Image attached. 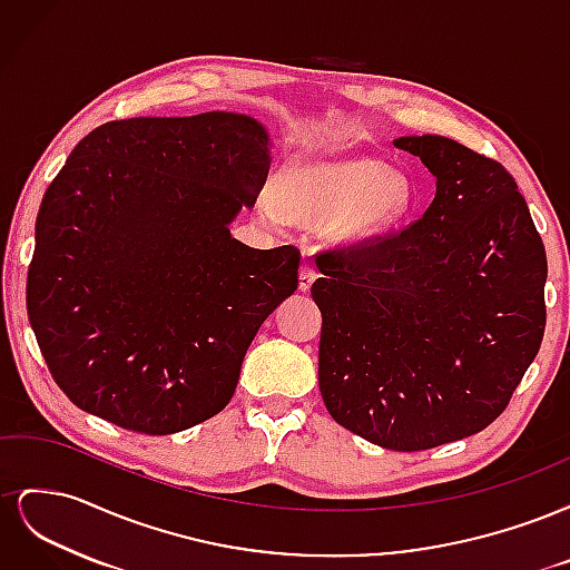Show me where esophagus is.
Segmentation results:
<instances>
[{"instance_id":"1","label":"esophagus","mask_w":570,"mask_h":570,"mask_svg":"<svg viewBox=\"0 0 570 570\" xmlns=\"http://www.w3.org/2000/svg\"><path fill=\"white\" fill-rule=\"evenodd\" d=\"M314 281H316V271H314V266L302 264V268H299V289H302V292H306L308 287L314 285Z\"/></svg>"}]
</instances>
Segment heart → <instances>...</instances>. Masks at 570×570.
Instances as JSON below:
<instances>
[{"label": "heart", "mask_w": 570, "mask_h": 570, "mask_svg": "<svg viewBox=\"0 0 570 570\" xmlns=\"http://www.w3.org/2000/svg\"><path fill=\"white\" fill-rule=\"evenodd\" d=\"M413 206V187L400 170L377 159L302 161L289 166L273 193L258 199L268 220L325 223L342 243H361L387 233Z\"/></svg>", "instance_id": "heart-1"}]
</instances>
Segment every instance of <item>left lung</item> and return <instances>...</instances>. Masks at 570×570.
Here are the masks:
<instances>
[{
    "label": "left lung",
    "instance_id": "obj_1",
    "mask_svg": "<svg viewBox=\"0 0 570 570\" xmlns=\"http://www.w3.org/2000/svg\"><path fill=\"white\" fill-rule=\"evenodd\" d=\"M394 147L438 193L409 228L316 256L318 385L342 428L421 452L507 409L544 335L547 254L502 164L442 135Z\"/></svg>",
    "mask_w": 570,
    "mask_h": 570
}]
</instances>
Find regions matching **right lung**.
I'll use <instances>...</instances> for the list:
<instances>
[{
    "label": "right lung",
    "mask_w": 570,
    "mask_h": 570,
    "mask_svg": "<svg viewBox=\"0 0 570 570\" xmlns=\"http://www.w3.org/2000/svg\"><path fill=\"white\" fill-rule=\"evenodd\" d=\"M271 168L245 114L95 128L51 180L28 268V318L78 409L170 435L228 406L247 347L297 289L299 249L230 235Z\"/></svg>",
    "instance_id": "1"
}]
</instances>
